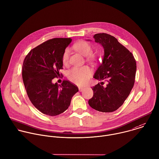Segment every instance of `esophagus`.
<instances>
[{
	"label": "esophagus",
	"instance_id": "34e87169",
	"mask_svg": "<svg viewBox=\"0 0 159 159\" xmlns=\"http://www.w3.org/2000/svg\"><path fill=\"white\" fill-rule=\"evenodd\" d=\"M79 91H80V92H82V90L84 89V87H79Z\"/></svg>",
	"mask_w": 159,
	"mask_h": 159
}]
</instances>
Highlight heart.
<instances>
[{
  "label": "heart",
  "mask_w": 159,
  "mask_h": 159,
  "mask_svg": "<svg viewBox=\"0 0 159 159\" xmlns=\"http://www.w3.org/2000/svg\"><path fill=\"white\" fill-rule=\"evenodd\" d=\"M73 48L81 55L85 56L87 61L94 63L97 61V56L93 53H92V47L89 42L85 40H80L74 44ZM69 55V50L66 48L62 56V61L64 65L68 64ZM92 74V71L88 66L74 67L68 71L67 77L72 82L79 85H83L89 81Z\"/></svg>",
  "instance_id": "b5f03b06"
}]
</instances>
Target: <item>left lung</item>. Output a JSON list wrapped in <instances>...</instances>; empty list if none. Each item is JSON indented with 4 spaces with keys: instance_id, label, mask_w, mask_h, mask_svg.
I'll use <instances>...</instances> for the list:
<instances>
[{
    "instance_id": "8db88e82",
    "label": "left lung",
    "mask_w": 159,
    "mask_h": 159,
    "mask_svg": "<svg viewBox=\"0 0 159 159\" xmlns=\"http://www.w3.org/2000/svg\"><path fill=\"white\" fill-rule=\"evenodd\" d=\"M93 37L104 48L102 63L93 77L106 84L102 82L92 87L93 95L89 104L97 111L112 112L122 106L134 87L136 62L132 53L114 36L99 33Z\"/></svg>"
}]
</instances>
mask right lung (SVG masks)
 <instances>
[{
	"label": "right lung",
	"mask_w": 159,
	"mask_h": 159,
	"mask_svg": "<svg viewBox=\"0 0 159 159\" xmlns=\"http://www.w3.org/2000/svg\"><path fill=\"white\" fill-rule=\"evenodd\" d=\"M70 38L49 39L32 49L22 65V79L29 100L42 114L56 116L69 107L77 85L64 80L61 85L53 84V79L62 74V56L71 42Z\"/></svg>",
	"instance_id": "right-lung-1"
}]
</instances>
